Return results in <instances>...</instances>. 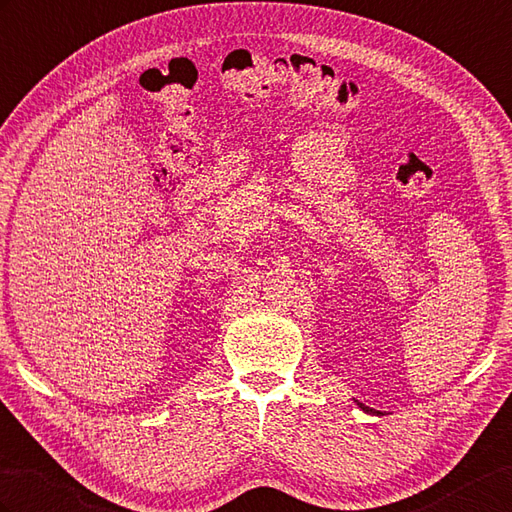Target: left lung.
Returning a JSON list of instances; mask_svg holds the SVG:
<instances>
[{
  "instance_id": "1",
  "label": "left lung",
  "mask_w": 512,
  "mask_h": 512,
  "mask_svg": "<svg viewBox=\"0 0 512 512\" xmlns=\"http://www.w3.org/2000/svg\"><path fill=\"white\" fill-rule=\"evenodd\" d=\"M355 403H358V406H360V408H362V410H364V412H368V408H366V406H364V403H360V401H355Z\"/></svg>"
}]
</instances>
